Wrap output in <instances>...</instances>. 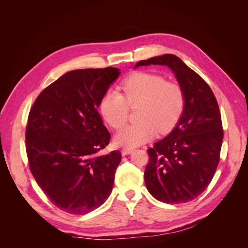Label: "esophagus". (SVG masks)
Listing matches in <instances>:
<instances>
[{
    "instance_id": "1",
    "label": "esophagus",
    "mask_w": 248,
    "mask_h": 248,
    "mask_svg": "<svg viewBox=\"0 0 248 248\" xmlns=\"http://www.w3.org/2000/svg\"><path fill=\"white\" fill-rule=\"evenodd\" d=\"M132 151H133V148L124 147V148L122 149V154H123V155H128V154H130Z\"/></svg>"
}]
</instances>
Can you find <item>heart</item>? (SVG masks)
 Segmentation results:
<instances>
[{
  "label": "heart",
  "instance_id": "b5f03b06",
  "mask_svg": "<svg viewBox=\"0 0 248 248\" xmlns=\"http://www.w3.org/2000/svg\"><path fill=\"white\" fill-rule=\"evenodd\" d=\"M123 94L108 90L99 102L100 114L111 128L119 129L127 122L129 107L138 106L139 123L125 126L115 136V144L136 147L153 139L157 131L167 134L181 119L186 104L184 89L167 81L160 74L136 71L120 85Z\"/></svg>",
  "mask_w": 248,
  "mask_h": 248
}]
</instances>
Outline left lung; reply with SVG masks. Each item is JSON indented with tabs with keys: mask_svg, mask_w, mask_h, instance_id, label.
<instances>
[{
	"mask_svg": "<svg viewBox=\"0 0 248 248\" xmlns=\"http://www.w3.org/2000/svg\"><path fill=\"white\" fill-rule=\"evenodd\" d=\"M167 65L186 95L185 109L167 138L149 148L145 183L152 196L167 204L190 202L212 181L220 160L223 129L211 88L175 55L141 60L136 66Z\"/></svg>",
	"mask_w": 248,
	"mask_h": 248,
	"instance_id": "left-lung-1",
	"label": "left lung"
}]
</instances>
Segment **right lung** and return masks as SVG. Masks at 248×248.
Returning <instances> with one entry per match:
<instances>
[{"label":"right lung","instance_id":"1","mask_svg":"<svg viewBox=\"0 0 248 248\" xmlns=\"http://www.w3.org/2000/svg\"><path fill=\"white\" fill-rule=\"evenodd\" d=\"M119 74L115 67L67 72L43 90L29 112L30 170L64 212H91L111 192L121 152L98 155L109 144L110 133L97 108Z\"/></svg>","mask_w":248,"mask_h":248}]
</instances>
